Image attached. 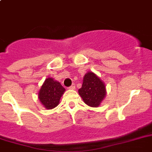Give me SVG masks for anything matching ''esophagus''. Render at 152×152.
<instances>
[{
  "instance_id": "1",
  "label": "esophagus",
  "mask_w": 152,
  "mask_h": 152,
  "mask_svg": "<svg viewBox=\"0 0 152 152\" xmlns=\"http://www.w3.org/2000/svg\"><path fill=\"white\" fill-rule=\"evenodd\" d=\"M69 89H71V90H74V89H75V84H73V85H71V86L69 87Z\"/></svg>"
}]
</instances>
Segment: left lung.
Segmentation results:
<instances>
[{
  "mask_svg": "<svg viewBox=\"0 0 152 152\" xmlns=\"http://www.w3.org/2000/svg\"><path fill=\"white\" fill-rule=\"evenodd\" d=\"M78 93L86 104L96 107L105 97V86L97 75L88 72L84 77L82 87L78 90Z\"/></svg>",
  "mask_w": 152,
  "mask_h": 152,
  "instance_id": "obj_1",
  "label": "left lung"
}]
</instances>
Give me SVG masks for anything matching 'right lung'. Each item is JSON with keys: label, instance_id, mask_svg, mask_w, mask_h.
Masks as SVG:
<instances>
[{"label": "right lung", "instance_id": "obj_1", "mask_svg": "<svg viewBox=\"0 0 152 152\" xmlns=\"http://www.w3.org/2000/svg\"><path fill=\"white\" fill-rule=\"evenodd\" d=\"M65 89L53 78H47L39 91V100L47 109H52L59 104Z\"/></svg>", "mask_w": 152, "mask_h": 152}]
</instances>
